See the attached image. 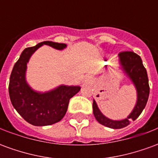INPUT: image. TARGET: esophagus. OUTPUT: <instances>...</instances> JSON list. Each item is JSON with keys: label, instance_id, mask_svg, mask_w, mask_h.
<instances>
[{"label": "esophagus", "instance_id": "esophagus-1", "mask_svg": "<svg viewBox=\"0 0 158 158\" xmlns=\"http://www.w3.org/2000/svg\"><path fill=\"white\" fill-rule=\"evenodd\" d=\"M90 81H91V79H90L89 77H86L85 79V82L87 83V84H89V83H90Z\"/></svg>", "mask_w": 158, "mask_h": 158}]
</instances>
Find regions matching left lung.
I'll return each instance as SVG.
<instances>
[{"mask_svg":"<svg viewBox=\"0 0 158 158\" xmlns=\"http://www.w3.org/2000/svg\"><path fill=\"white\" fill-rule=\"evenodd\" d=\"M118 64L119 69L122 70L135 88L137 98L131 113L125 118L113 120L105 116L101 112L96 101L93 100V113L98 123L106 127L116 129L128 126L131 123L130 121H135L140 115L147 103L150 93L147 73L139 56L133 52H121L118 54Z\"/></svg>","mask_w":158,"mask_h":158,"instance_id":"left-lung-1","label":"left lung"}]
</instances>
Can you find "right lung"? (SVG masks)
<instances>
[{
    "label": "right lung",
    "mask_w": 158,
    "mask_h": 158,
    "mask_svg": "<svg viewBox=\"0 0 158 158\" xmlns=\"http://www.w3.org/2000/svg\"><path fill=\"white\" fill-rule=\"evenodd\" d=\"M46 45L62 51L66 44L43 41L23 50L12 69L9 82V96L12 106L24 120L35 126L52 125L65 116L69 100L79 92V85H60L45 92L34 89L27 82V64L35 52Z\"/></svg>",
    "instance_id": "obj_1"
}]
</instances>
